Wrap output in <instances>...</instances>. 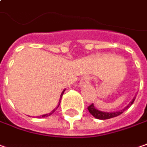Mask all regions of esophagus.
<instances>
[{
  "mask_svg": "<svg viewBox=\"0 0 147 147\" xmlns=\"http://www.w3.org/2000/svg\"><path fill=\"white\" fill-rule=\"evenodd\" d=\"M89 81H90V77L89 76H84V77H83L81 78V80L79 82V85L80 86H84V85L88 84Z\"/></svg>",
  "mask_w": 147,
  "mask_h": 147,
  "instance_id": "obj_1",
  "label": "esophagus"
}]
</instances>
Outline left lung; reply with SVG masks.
<instances>
[{
  "label": "left lung",
  "instance_id": "1",
  "mask_svg": "<svg viewBox=\"0 0 147 147\" xmlns=\"http://www.w3.org/2000/svg\"><path fill=\"white\" fill-rule=\"evenodd\" d=\"M136 97H134L133 99L130 102L127 106L124 109H121L120 111H117V112H113V113H107V112H102V111H99L97 108H95V107L93 105V103H92L90 106L88 107V109L89 111V113L92 114V116L97 118V119H100V120H106V119H110V118H113L115 117H117L119 115H121L126 109H127L129 107H131L132 105V103L134 102Z\"/></svg>",
  "mask_w": 147,
  "mask_h": 147
}]
</instances>
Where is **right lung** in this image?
<instances>
[{
	"instance_id": "add662e5",
	"label": "right lung",
	"mask_w": 147,
	"mask_h": 147,
	"mask_svg": "<svg viewBox=\"0 0 147 147\" xmlns=\"http://www.w3.org/2000/svg\"><path fill=\"white\" fill-rule=\"evenodd\" d=\"M64 91H65V89H64V90L63 91L62 93H61V95H60V98H59V105H58V107H57L56 108H55V109H54V110H53V111H52V112H51L50 113H49V114H45V115H42V116H40V117H39L40 118H41V117H49V116H50L51 114L54 113H55V110H56V109H57V108L59 107V104H60V102H61V98H62V96H63V92H64Z\"/></svg>"
}]
</instances>
